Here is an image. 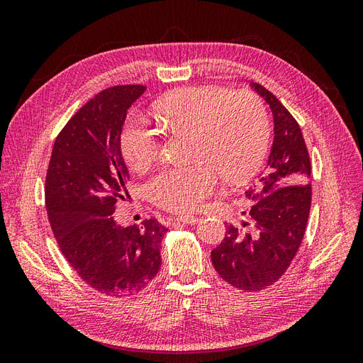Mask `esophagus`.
<instances>
[{"instance_id":"esophagus-1","label":"esophagus","mask_w":363,"mask_h":363,"mask_svg":"<svg viewBox=\"0 0 363 363\" xmlns=\"http://www.w3.org/2000/svg\"><path fill=\"white\" fill-rule=\"evenodd\" d=\"M174 219L183 224H199L201 221V218L191 216V215H179V216H174Z\"/></svg>"}]
</instances>
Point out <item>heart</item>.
<instances>
[{"instance_id": "obj_1", "label": "heart", "mask_w": 363, "mask_h": 363, "mask_svg": "<svg viewBox=\"0 0 363 363\" xmlns=\"http://www.w3.org/2000/svg\"><path fill=\"white\" fill-rule=\"evenodd\" d=\"M157 118L172 131H194V157L199 160L163 168L148 182L150 199L168 211H195L216 191L219 172L230 182H244L265 157L269 121L265 106L251 92L183 87L159 103ZM121 147L130 167L144 172L160 155V130L136 112L127 119Z\"/></svg>"}]
</instances>
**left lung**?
I'll return each mask as SVG.
<instances>
[{
	"label": "left lung",
	"instance_id": "left-lung-1",
	"mask_svg": "<svg viewBox=\"0 0 363 363\" xmlns=\"http://www.w3.org/2000/svg\"><path fill=\"white\" fill-rule=\"evenodd\" d=\"M251 87L274 118L268 172L245 192L251 203L247 221H240V227L227 225L225 238L211 257L227 283L255 292L271 286L289 268L306 232L312 188L311 159L298 123L265 87L257 83Z\"/></svg>",
	"mask_w": 363,
	"mask_h": 363
}]
</instances>
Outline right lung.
Returning a JSON list of instances; mask_svg holds the SVG:
<instances>
[{
  "label": "right lung",
  "instance_id": "obj_1",
  "mask_svg": "<svg viewBox=\"0 0 363 363\" xmlns=\"http://www.w3.org/2000/svg\"><path fill=\"white\" fill-rule=\"evenodd\" d=\"M145 89L115 86L87 101L54 142L47 172V212L65 259L91 288L111 296L133 295L156 277L168 232L155 218L124 227L113 216L130 182L121 131Z\"/></svg>",
  "mask_w": 363,
  "mask_h": 363
}]
</instances>
